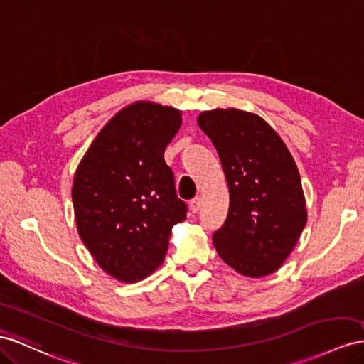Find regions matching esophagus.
Instances as JSON below:
<instances>
[{
    "mask_svg": "<svg viewBox=\"0 0 364 364\" xmlns=\"http://www.w3.org/2000/svg\"><path fill=\"white\" fill-rule=\"evenodd\" d=\"M200 205H202V199L200 198H194L190 200V210L193 213H198L200 210Z\"/></svg>",
    "mask_w": 364,
    "mask_h": 364,
    "instance_id": "1",
    "label": "esophagus"
}]
</instances>
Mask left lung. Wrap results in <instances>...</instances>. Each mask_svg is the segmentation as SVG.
I'll return each instance as SVG.
<instances>
[{
  "mask_svg": "<svg viewBox=\"0 0 364 364\" xmlns=\"http://www.w3.org/2000/svg\"><path fill=\"white\" fill-rule=\"evenodd\" d=\"M200 130L219 153L230 190L228 218L213 234L220 259L247 277L276 272L306 225L300 174L287 145L260 116L203 112Z\"/></svg>",
  "mask_w": 364,
  "mask_h": 364,
  "instance_id": "left-lung-1",
  "label": "left lung"
}]
</instances>
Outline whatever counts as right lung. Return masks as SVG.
Instances as JSON below:
<instances>
[{
    "label": "right lung",
    "mask_w": 364,
    "mask_h": 364,
    "mask_svg": "<svg viewBox=\"0 0 364 364\" xmlns=\"http://www.w3.org/2000/svg\"><path fill=\"white\" fill-rule=\"evenodd\" d=\"M181 112L153 102L125 107L97 133L75 173L80 237L112 277L139 282L159 267L171 228L186 218L164 159Z\"/></svg>",
    "instance_id": "right-lung-1"
}]
</instances>
